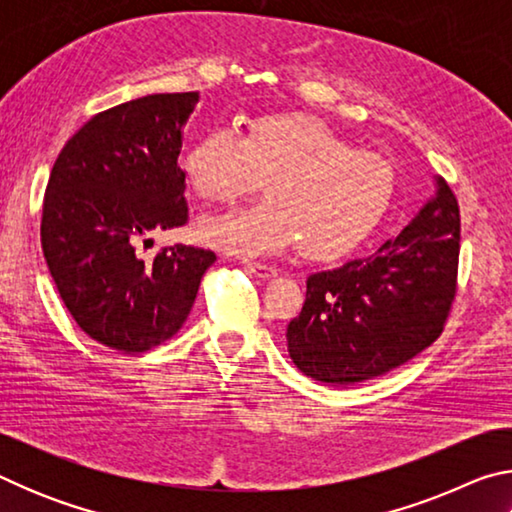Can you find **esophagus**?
Segmentation results:
<instances>
[{
	"instance_id": "obj_1",
	"label": "esophagus",
	"mask_w": 512,
	"mask_h": 512,
	"mask_svg": "<svg viewBox=\"0 0 512 512\" xmlns=\"http://www.w3.org/2000/svg\"><path fill=\"white\" fill-rule=\"evenodd\" d=\"M244 266H246L248 271L253 273L255 277H259V280H271V277H275V275H277V268H275V266H268V264L244 262Z\"/></svg>"
}]
</instances>
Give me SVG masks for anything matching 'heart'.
<instances>
[{
	"label": "heart",
	"instance_id": "1",
	"mask_svg": "<svg viewBox=\"0 0 512 512\" xmlns=\"http://www.w3.org/2000/svg\"><path fill=\"white\" fill-rule=\"evenodd\" d=\"M183 171L207 203L235 201L266 180V201L198 223L207 246L248 257L296 246L316 259L348 255L377 228L395 192L388 160L354 151L305 115L259 117L244 135L210 128L189 144Z\"/></svg>",
	"mask_w": 512,
	"mask_h": 512
}]
</instances>
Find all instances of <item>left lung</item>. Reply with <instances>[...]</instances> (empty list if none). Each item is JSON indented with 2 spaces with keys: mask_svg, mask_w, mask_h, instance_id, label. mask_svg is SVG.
Masks as SVG:
<instances>
[{
  "mask_svg": "<svg viewBox=\"0 0 512 512\" xmlns=\"http://www.w3.org/2000/svg\"><path fill=\"white\" fill-rule=\"evenodd\" d=\"M433 194L395 239L363 259L307 277V298L287 327L296 368L350 386L402 366L438 339L452 307L461 216L452 189Z\"/></svg>",
  "mask_w": 512,
  "mask_h": 512,
  "instance_id": "1",
  "label": "left lung"
}]
</instances>
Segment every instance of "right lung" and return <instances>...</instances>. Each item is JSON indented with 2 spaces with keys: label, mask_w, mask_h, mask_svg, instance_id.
<instances>
[{
  "label": "right lung",
  "mask_w": 512,
  "mask_h": 512,
  "mask_svg": "<svg viewBox=\"0 0 512 512\" xmlns=\"http://www.w3.org/2000/svg\"><path fill=\"white\" fill-rule=\"evenodd\" d=\"M201 94H149L94 115L51 169L42 253L69 314L119 352L169 341L192 311L212 250L176 244L153 259L137 244L187 221L185 126ZM151 241V239H149Z\"/></svg>",
  "instance_id": "1"
}]
</instances>
